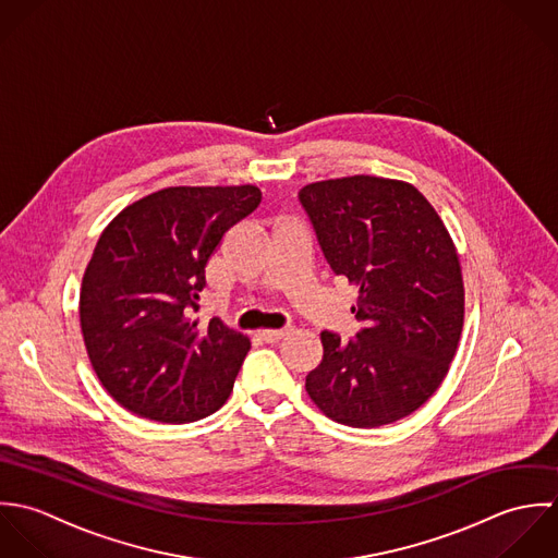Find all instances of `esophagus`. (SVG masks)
<instances>
[{"label": "esophagus", "instance_id": "34e87169", "mask_svg": "<svg viewBox=\"0 0 558 558\" xmlns=\"http://www.w3.org/2000/svg\"><path fill=\"white\" fill-rule=\"evenodd\" d=\"M287 335H289L287 330H263L258 336H260L265 342H276V340H280V338H284Z\"/></svg>", "mask_w": 558, "mask_h": 558}]
</instances>
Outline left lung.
Listing matches in <instances>:
<instances>
[{
    "instance_id": "8db88e82",
    "label": "left lung",
    "mask_w": 558,
    "mask_h": 558,
    "mask_svg": "<svg viewBox=\"0 0 558 558\" xmlns=\"http://www.w3.org/2000/svg\"><path fill=\"white\" fill-rule=\"evenodd\" d=\"M300 203L336 276L357 287L351 340L322 332L306 375L315 405L340 425L381 427L442 384L463 328V280L445 222L410 183L344 177L311 183Z\"/></svg>"
}]
</instances>
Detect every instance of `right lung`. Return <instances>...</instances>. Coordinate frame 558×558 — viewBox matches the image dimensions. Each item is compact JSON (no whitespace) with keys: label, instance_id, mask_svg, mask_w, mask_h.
Returning a JSON list of instances; mask_svg holds the SVG:
<instances>
[{"label":"right lung","instance_id":"add662e5","mask_svg":"<svg viewBox=\"0 0 558 558\" xmlns=\"http://www.w3.org/2000/svg\"><path fill=\"white\" fill-rule=\"evenodd\" d=\"M260 205L254 185L168 187L122 209L97 241L80 293L88 357L129 412L194 423L228 399L250 351L220 319H192L228 228Z\"/></svg>","mask_w":558,"mask_h":558}]
</instances>
